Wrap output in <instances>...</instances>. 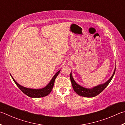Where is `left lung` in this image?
<instances>
[{
	"instance_id": "8db88e82",
	"label": "left lung",
	"mask_w": 125,
	"mask_h": 125,
	"mask_svg": "<svg viewBox=\"0 0 125 125\" xmlns=\"http://www.w3.org/2000/svg\"><path fill=\"white\" fill-rule=\"evenodd\" d=\"M115 70H114V72L113 73V74L112 76L110 77V78L108 80L107 82H105V83L99 85L94 87V88L92 89L85 88L77 84L74 81L71 72L70 73V79L71 82L73 89L74 91L76 92L78 95L86 97H93L98 95V94H100L101 92L104 90V89L108 85V84H109L110 81H112L113 77L115 74Z\"/></svg>"
}]
</instances>
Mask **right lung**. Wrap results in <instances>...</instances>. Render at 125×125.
Wrapping results in <instances>:
<instances>
[{
	"mask_svg": "<svg viewBox=\"0 0 125 125\" xmlns=\"http://www.w3.org/2000/svg\"><path fill=\"white\" fill-rule=\"evenodd\" d=\"M59 72L60 71H59L58 72H56V73L54 76L53 78L52 79L51 82H49L47 85L44 87V88L41 89H32L23 87L20 85V84H18L17 82L15 81V79L13 78V77L11 76L12 77V78L14 82H15V84L17 85V86L19 88V89H20L23 93L25 94L26 95H27L28 96H29V97H30L39 98L44 97V96H47L48 94H50V93L53 89L55 80L56 77L58 76V75L59 73Z\"/></svg>",
	"mask_w": 125,
	"mask_h": 125,
	"instance_id": "1",
	"label": "right lung"
}]
</instances>
